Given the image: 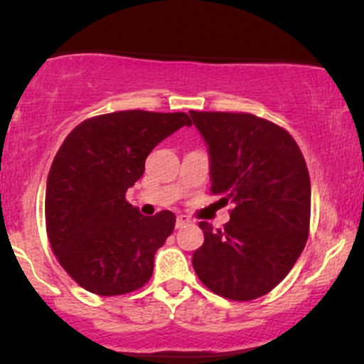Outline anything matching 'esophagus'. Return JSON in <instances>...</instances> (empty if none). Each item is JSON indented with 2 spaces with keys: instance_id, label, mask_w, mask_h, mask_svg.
Returning a JSON list of instances; mask_svg holds the SVG:
<instances>
[{
  "instance_id": "1",
  "label": "esophagus",
  "mask_w": 364,
  "mask_h": 364,
  "mask_svg": "<svg viewBox=\"0 0 364 364\" xmlns=\"http://www.w3.org/2000/svg\"><path fill=\"white\" fill-rule=\"evenodd\" d=\"M190 224V219L186 215H178L176 217V228H185V225Z\"/></svg>"
}]
</instances>
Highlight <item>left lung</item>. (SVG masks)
<instances>
[{"instance_id":"left-lung-1","label":"left lung","mask_w":364,"mask_h":364,"mask_svg":"<svg viewBox=\"0 0 364 364\" xmlns=\"http://www.w3.org/2000/svg\"><path fill=\"white\" fill-rule=\"evenodd\" d=\"M205 140L212 193L232 203L231 219L214 231L200 223L203 245L193 253L198 279L215 294L250 301L289 274L310 231L311 186L294 139L248 112L190 111Z\"/></svg>"}]
</instances>
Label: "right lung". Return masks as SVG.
<instances>
[{
    "label": "right lung",
    "mask_w": 364,
    "mask_h": 364,
    "mask_svg": "<svg viewBox=\"0 0 364 364\" xmlns=\"http://www.w3.org/2000/svg\"><path fill=\"white\" fill-rule=\"evenodd\" d=\"M190 124L185 112L118 111L85 119L63 141L46 186V228L58 262L83 289L127 294L152 277L176 215L145 217L124 196L154 147Z\"/></svg>",
    "instance_id": "1"
}]
</instances>
